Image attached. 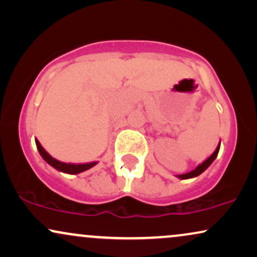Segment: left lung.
I'll list each match as a JSON object with an SVG mask.
<instances>
[{"label":"left lung","mask_w":257,"mask_h":257,"mask_svg":"<svg viewBox=\"0 0 257 257\" xmlns=\"http://www.w3.org/2000/svg\"><path fill=\"white\" fill-rule=\"evenodd\" d=\"M219 147H220V142H219V145L217 146V148H216V151L212 153V155H211L210 158H207L205 161L203 162V164H200L199 166H197L196 168H194L193 171H191V172H188V173H185V174H180V175H178V178H180V179H190V178H194V177H198V175L199 174H201L203 173L204 171L206 170L207 167L210 166L211 164H212V161L215 160V159L217 158V155H218V152H219Z\"/></svg>","instance_id":"obj_1"}]
</instances>
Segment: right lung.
I'll use <instances>...</instances> for the list:
<instances>
[{
    "mask_svg": "<svg viewBox=\"0 0 257 257\" xmlns=\"http://www.w3.org/2000/svg\"><path fill=\"white\" fill-rule=\"evenodd\" d=\"M37 142V148L39 153H40V155L44 159L45 161L47 162V164H50L52 167H54L56 170L60 171V172H64V173H69V174H78L80 173V172H84L86 170H89V168L93 167L97 162H90V164H66V162H60L59 160H57V159L52 158L48 153L45 151L44 148H42V146L40 145V142L35 141Z\"/></svg>",
    "mask_w": 257,
    "mask_h": 257,
    "instance_id": "add662e5",
    "label": "right lung"
}]
</instances>
